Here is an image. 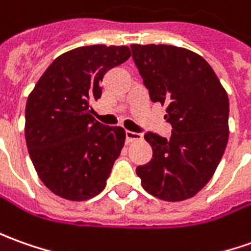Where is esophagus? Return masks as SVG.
Listing matches in <instances>:
<instances>
[{
  "label": "esophagus",
  "mask_w": 251,
  "mask_h": 251,
  "mask_svg": "<svg viewBox=\"0 0 251 251\" xmlns=\"http://www.w3.org/2000/svg\"><path fill=\"white\" fill-rule=\"evenodd\" d=\"M125 137L127 143H132V141H139V140L143 139V134L141 133L130 132V130H126Z\"/></svg>",
  "instance_id": "1"
}]
</instances>
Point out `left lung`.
Wrapping results in <instances>:
<instances>
[{"label": "left lung", "mask_w": 251, "mask_h": 251, "mask_svg": "<svg viewBox=\"0 0 251 251\" xmlns=\"http://www.w3.org/2000/svg\"><path fill=\"white\" fill-rule=\"evenodd\" d=\"M154 103L166 104L172 137L148 132L152 159L136 173L148 194L168 202L197 195L209 183L228 143L229 101L202 56L173 45H130Z\"/></svg>", "instance_id": "obj_1"}]
</instances>
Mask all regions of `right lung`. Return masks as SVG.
Returning <instances> with one entry per match:
<instances>
[{
  "label": "right lung",
  "instance_id": "obj_1",
  "mask_svg": "<svg viewBox=\"0 0 251 251\" xmlns=\"http://www.w3.org/2000/svg\"><path fill=\"white\" fill-rule=\"evenodd\" d=\"M130 57L127 47L90 45L60 54L25 104V143L41 181L68 201H88L105 187L125 130L92 117L104 74Z\"/></svg>",
  "mask_w": 251,
  "mask_h": 251
}]
</instances>
